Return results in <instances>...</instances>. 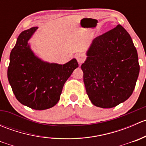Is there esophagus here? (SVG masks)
I'll list each match as a JSON object with an SVG mask.
<instances>
[{"label": "esophagus", "instance_id": "obj_1", "mask_svg": "<svg viewBox=\"0 0 146 146\" xmlns=\"http://www.w3.org/2000/svg\"><path fill=\"white\" fill-rule=\"evenodd\" d=\"M76 58L77 60V61L78 62L79 64H81L85 61V56L82 54H76Z\"/></svg>", "mask_w": 146, "mask_h": 146}]
</instances>
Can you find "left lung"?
<instances>
[{"mask_svg":"<svg viewBox=\"0 0 146 146\" xmlns=\"http://www.w3.org/2000/svg\"><path fill=\"white\" fill-rule=\"evenodd\" d=\"M81 65L91 102L111 108L129 99L139 74L138 54L131 37L121 25L92 41Z\"/></svg>","mask_w":146,"mask_h":146,"instance_id":"obj_1","label":"left lung"}]
</instances>
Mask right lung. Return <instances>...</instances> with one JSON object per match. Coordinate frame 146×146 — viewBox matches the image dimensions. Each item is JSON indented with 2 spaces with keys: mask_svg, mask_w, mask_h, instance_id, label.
<instances>
[{
  "mask_svg": "<svg viewBox=\"0 0 146 146\" xmlns=\"http://www.w3.org/2000/svg\"><path fill=\"white\" fill-rule=\"evenodd\" d=\"M37 27L23 31L10 55L8 78L16 99L36 110L54 107L60 99L63 87L78 67L76 58L64 65L49 64L34 54L28 41Z\"/></svg>",
  "mask_w": 146,
  "mask_h": 146,
  "instance_id": "1",
  "label": "right lung"
}]
</instances>
